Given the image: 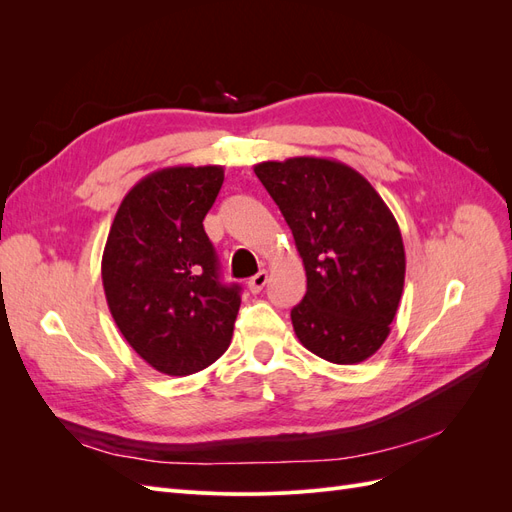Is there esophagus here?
I'll return each instance as SVG.
<instances>
[{
	"instance_id": "34e87169",
	"label": "esophagus",
	"mask_w": 512,
	"mask_h": 512,
	"mask_svg": "<svg viewBox=\"0 0 512 512\" xmlns=\"http://www.w3.org/2000/svg\"><path fill=\"white\" fill-rule=\"evenodd\" d=\"M267 282H269V275H267V271H260V273H256L250 282H247V288H250V292H260L262 288L267 286Z\"/></svg>"
}]
</instances>
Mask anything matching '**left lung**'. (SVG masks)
<instances>
[{
	"label": "left lung",
	"mask_w": 512,
	"mask_h": 512,
	"mask_svg": "<svg viewBox=\"0 0 512 512\" xmlns=\"http://www.w3.org/2000/svg\"><path fill=\"white\" fill-rule=\"evenodd\" d=\"M254 173L303 258L307 292L290 312L299 342L337 365L369 359L389 337L404 292L406 252L391 209L335 160L260 162Z\"/></svg>",
	"instance_id": "left-lung-1"
}]
</instances>
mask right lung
Returning <instances> with one entry per match:
<instances>
[{"mask_svg": "<svg viewBox=\"0 0 512 512\" xmlns=\"http://www.w3.org/2000/svg\"><path fill=\"white\" fill-rule=\"evenodd\" d=\"M224 183L222 166H168L121 200L102 254L108 309L153 369L188 376L226 352L241 288L222 284L203 220Z\"/></svg>", "mask_w": 512, "mask_h": 512, "instance_id": "obj_1", "label": "right lung"}]
</instances>
